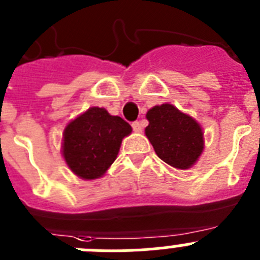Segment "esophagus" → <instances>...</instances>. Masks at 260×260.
<instances>
[{
    "instance_id": "34e87169",
    "label": "esophagus",
    "mask_w": 260,
    "mask_h": 260,
    "mask_svg": "<svg viewBox=\"0 0 260 260\" xmlns=\"http://www.w3.org/2000/svg\"><path fill=\"white\" fill-rule=\"evenodd\" d=\"M133 130H134L135 133H141L142 132V125L141 122H138V121H135V122H133Z\"/></svg>"
}]
</instances>
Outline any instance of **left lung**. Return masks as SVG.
Returning <instances> with one entry per match:
<instances>
[{
    "label": "left lung",
    "instance_id": "1",
    "mask_svg": "<svg viewBox=\"0 0 260 260\" xmlns=\"http://www.w3.org/2000/svg\"><path fill=\"white\" fill-rule=\"evenodd\" d=\"M146 137L162 161L177 169H189L204 148L203 130L189 114L172 104L151 108L146 114Z\"/></svg>",
    "mask_w": 260,
    "mask_h": 260
}]
</instances>
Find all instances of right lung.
Here are the masks:
<instances>
[{"mask_svg":"<svg viewBox=\"0 0 260 260\" xmlns=\"http://www.w3.org/2000/svg\"><path fill=\"white\" fill-rule=\"evenodd\" d=\"M132 130L125 119L110 116L104 108H89L63 130L62 156L79 178L96 180L113 164L122 139Z\"/></svg>","mask_w":260,"mask_h":260,"instance_id":"right-lung-1","label":"right lung"}]
</instances>
